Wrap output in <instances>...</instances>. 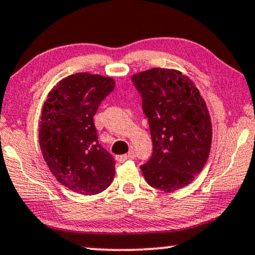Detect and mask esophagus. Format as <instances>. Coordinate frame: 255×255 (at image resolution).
I'll return each instance as SVG.
<instances>
[{
  "instance_id": "1",
  "label": "esophagus",
  "mask_w": 255,
  "mask_h": 255,
  "mask_svg": "<svg viewBox=\"0 0 255 255\" xmlns=\"http://www.w3.org/2000/svg\"><path fill=\"white\" fill-rule=\"evenodd\" d=\"M134 155H135L134 149H130L129 153H128V154H125V155H118V156H117V160L119 161V162H125L126 160L131 159V157H134Z\"/></svg>"
}]
</instances>
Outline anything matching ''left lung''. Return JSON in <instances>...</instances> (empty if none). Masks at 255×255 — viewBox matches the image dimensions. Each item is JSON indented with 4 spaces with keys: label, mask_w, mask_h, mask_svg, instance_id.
Returning <instances> with one entry per match:
<instances>
[{
    "label": "left lung",
    "mask_w": 255,
    "mask_h": 255,
    "mask_svg": "<svg viewBox=\"0 0 255 255\" xmlns=\"http://www.w3.org/2000/svg\"><path fill=\"white\" fill-rule=\"evenodd\" d=\"M142 98L153 154L140 167L147 183L175 192L189 185L207 162L212 122L192 80L174 69L151 68L131 76Z\"/></svg>",
    "instance_id": "1"
}]
</instances>
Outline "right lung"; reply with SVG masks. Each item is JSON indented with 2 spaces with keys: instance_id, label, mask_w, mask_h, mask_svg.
Here are the masks:
<instances>
[{
  "instance_id": "add662e5",
  "label": "right lung",
  "mask_w": 255,
  "mask_h": 255,
  "mask_svg": "<svg viewBox=\"0 0 255 255\" xmlns=\"http://www.w3.org/2000/svg\"><path fill=\"white\" fill-rule=\"evenodd\" d=\"M114 88L112 77L76 73L54 86L42 108V155L57 181L79 194H98L114 180V157L99 143L93 120Z\"/></svg>"
}]
</instances>
